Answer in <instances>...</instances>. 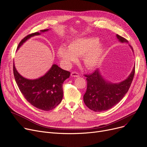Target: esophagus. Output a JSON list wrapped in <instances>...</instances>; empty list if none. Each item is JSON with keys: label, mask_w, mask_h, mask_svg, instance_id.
Wrapping results in <instances>:
<instances>
[{"label": "esophagus", "mask_w": 147, "mask_h": 147, "mask_svg": "<svg viewBox=\"0 0 147 147\" xmlns=\"http://www.w3.org/2000/svg\"><path fill=\"white\" fill-rule=\"evenodd\" d=\"M79 74L78 73V72H72V73H71V76H73V77H78L79 76Z\"/></svg>", "instance_id": "esophagus-1"}]
</instances>
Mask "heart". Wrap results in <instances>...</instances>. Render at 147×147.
Returning <instances> with one entry per match:
<instances>
[{
	"instance_id": "heart-1",
	"label": "heart",
	"mask_w": 147,
	"mask_h": 147,
	"mask_svg": "<svg viewBox=\"0 0 147 147\" xmlns=\"http://www.w3.org/2000/svg\"><path fill=\"white\" fill-rule=\"evenodd\" d=\"M98 42L99 39L95 38L74 40L69 44L68 49L60 47L58 55L67 64L75 61L76 57L82 56L85 66L93 69L100 63L103 54V47Z\"/></svg>"
}]
</instances>
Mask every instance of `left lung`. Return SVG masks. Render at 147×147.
I'll use <instances>...</instances> for the list:
<instances>
[{
    "label": "left lung",
    "instance_id": "left-lung-1",
    "mask_svg": "<svg viewBox=\"0 0 147 147\" xmlns=\"http://www.w3.org/2000/svg\"><path fill=\"white\" fill-rule=\"evenodd\" d=\"M117 37L121 42H128L127 39L118 34ZM135 72V67L126 80L118 84H111L105 80L98 69L91 74L84 75L87 81V90L83 97L86 105L95 112H102L113 108L128 92Z\"/></svg>",
    "mask_w": 147,
    "mask_h": 147
}]
</instances>
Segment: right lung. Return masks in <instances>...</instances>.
Returning a JSON list of instances; mask_svg holds the SVG:
<instances>
[{"label": "right lung", "mask_w": 147, "mask_h": 147, "mask_svg": "<svg viewBox=\"0 0 147 147\" xmlns=\"http://www.w3.org/2000/svg\"><path fill=\"white\" fill-rule=\"evenodd\" d=\"M48 29L41 30L45 32ZM39 32L31 33L19 43L17 49L30 38L39 35ZM13 72L17 84L24 98L34 107L44 111H50L61 102L63 91V83L69 77L71 72L53 65L45 75L36 80H28L20 75L13 63Z\"/></svg>", "instance_id": "1"}]
</instances>
